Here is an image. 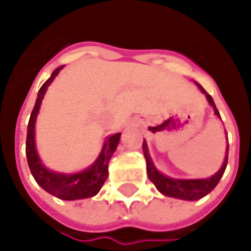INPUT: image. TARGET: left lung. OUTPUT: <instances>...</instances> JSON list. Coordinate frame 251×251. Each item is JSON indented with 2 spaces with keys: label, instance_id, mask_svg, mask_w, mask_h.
Masks as SVG:
<instances>
[{
  "label": "left lung",
  "instance_id": "left-lung-1",
  "mask_svg": "<svg viewBox=\"0 0 251 251\" xmlns=\"http://www.w3.org/2000/svg\"><path fill=\"white\" fill-rule=\"evenodd\" d=\"M195 85H197L199 90L206 96L209 104H210L211 107H213V110H214V114L221 119L220 112L217 111L216 104L213 101L210 95L198 82H195ZM226 140H228V137H226ZM143 151H144V156H146V162H147L148 178L154 183L156 190L159 191L161 194H163L165 197L183 199V201H198L201 198L206 197L207 194H210L211 191L214 190V187L221 180V177H223L224 172H226V162H228V146H226V158H224V162H223V165H221V168L219 169L217 173H214V175L207 177V178H175V177L165 176L156 169L154 162L151 159V155H150V151H148L147 141L146 140L143 141Z\"/></svg>",
  "mask_w": 251,
  "mask_h": 251
}]
</instances>
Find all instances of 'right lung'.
<instances>
[{"mask_svg": "<svg viewBox=\"0 0 251 251\" xmlns=\"http://www.w3.org/2000/svg\"><path fill=\"white\" fill-rule=\"evenodd\" d=\"M63 67L64 66L56 68L38 92L35 105L32 108L31 117L28 121V126H27L25 155H27L28 168L31 170L32 177L35 178L38 185H41L47 192L59 199L76 201V199L95 197L99 194V191L101 190L104 181L108 177V162L111 161L112 155L118 147L121 133L111 134L105 139L97 159L85 170L76 172V173H60V172H54V170L48 169L42 163L37 147H35V121L38 117L41 103L47 93L48 86L53 82V79L57 76Z\"/></svg>", "mask_w": 251, "mask_h": 251, "instance_id": "obj_1", "label": "right lung"}]
</instances>
